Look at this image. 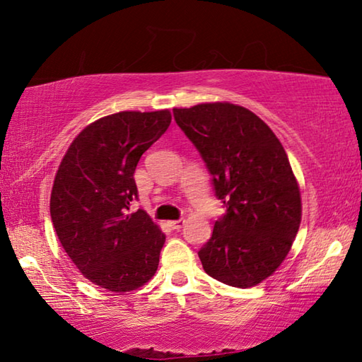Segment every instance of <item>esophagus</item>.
I'll return each instance as SVG.
<instances>
[{"label":"esophagus","instance_id":"1","mask_svg":"<svg viewBox=\"0 0 362 362\" xmlns=\"http://www.w3.org/2000/svg\"><path fill=\"white\" fill-rule=\"evenodd\" d=\"M183 223H185V220H183V218H179V220H170V222H168L169 228H173V230H180L182 226H183Z\"/></svg>","mask_w":362,"mask_h":362}]
</instances>
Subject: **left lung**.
<instances>
[{"label": "left lung", "mask_w": 362, "mask_h": 362, "mask_svg": "<svg viewBox=\"0 0 362 362\" xmlns=\"http://www.w3.org/2000/svg\"><path fill=\"white\" fill-rule=\"evenodd\" d=\"M173 112L226 209L198 252L204 272L241 289L262 283L286 259L302 218L300 189L283 145L240 105L201 103Z\"/></svg>", "instance_id": "obj_1"}]
</instances>
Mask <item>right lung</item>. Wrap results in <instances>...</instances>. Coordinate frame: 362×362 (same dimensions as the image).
<instances>
[{
	"instance_id": "obj_1",
	"label": "right lung",
	"mask_w": 362,
	"mask_h": 362,
	"mask_svg": "<svg viewBox=\"0 0 362 362\" xmlns=\"http://www.w3.org/2000/svg\"><path fill=\"white\" fill-rule=\"evenodd\" d=\"M169 110L119 112L89 124L60 163L51 218L65 252L90 283L112 292L144 286L156 273L164 233L139 209L134 173L168 131Z\"/></svg>"
}]
</instances>
